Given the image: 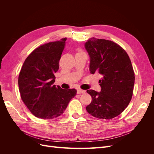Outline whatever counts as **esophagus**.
<instances>
[{
    "label": "esophagus",
    "mask_w": 154,
    "mask_h": 154,
    "mask_svg": "<svg viewBox=\"0 0 154 154\" xmlns=\"http://www.w3.org/2000/svg\"><path fill=\"white\" fill-rule=\"evenodd\" d=\"M85 92L86 91L85 90H82V89H80V88H78V89L77 90L78 94H85Z\"/></svg>",
    "instance_id": "1"
}]
</instances>
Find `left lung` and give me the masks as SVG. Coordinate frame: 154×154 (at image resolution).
Returning <instances> with one entry per match:
<instances>
[{
  "label": "left lung",
  "mask_w": 154,
  "mask_h": 154,
  "mask_svg": "<svg viewBox=\"0 0 154 154\" xmlns=\"http://www.w3.org/2000/svg\"><path fill=\"white\" fill-rule=\"evenodd\" d=\"M85 48L90 57V72L101 76V91H87L92 101L86 110L97 118L112 119L132 99L135 76L131 61L126 51L110 40L93 37L85 42Z\"/></svg>",
  "instance_id": "obj_1"
}]
</instances>
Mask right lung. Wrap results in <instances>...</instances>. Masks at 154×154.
Returning <instances> with one entry per match:
<instances>
[{
	"label": "right lung",
	"instance_id": "right-lung-1",
	"mask_svg": "<svg viewBox=\"0 0 154 154\" xmlns=\"http://www.w3.org/2000/svg\"><path fill=\"white\" fill-rule=\"evenodd\" d=\"M67 38L45 44L27 57L18 76L21 98L36 117L50 119L62 115L70 100L75 96V88L63 89L53 85L54 73Z\"/></svg>",
	"mask_w": 154,
	"mask_h": 154
}]
</instances>
